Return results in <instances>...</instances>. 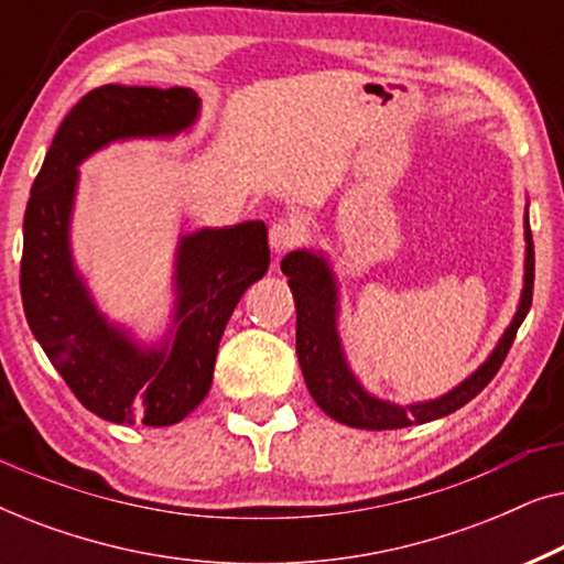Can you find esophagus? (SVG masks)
Returning a JSON list of instances; mask_svg holds the SVG:
<instances>
[{"instance_id":"obj_1","label":"esophagus","mask_w":564,"mask_h":564,"mask_svg":"<svg viewBox=\"0 0 564 564\" xmlns=\"http://www.w3.org/2000/svg\"><path fill=\"white\" fill-rule=\"evenodd\" d=\"M303 228H300V223L295 220H276L272 223V228H269V246H272L274 253H284L290 249H295V246L303 243Z\"/></svg>"}]
</instances>
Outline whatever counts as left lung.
<instances>
[{
  "label": "left lung",
  "mask_w": 564,
  "mask_h": 564,
  "mask_svg": "<svg viewBox=\"0 0 564 564\" xmlns=\"http://www.w3.org/2000/svg\"><path fill=\"white\" fill-rule=\"evenodd\" d=\"M523 236H527V264H523L527 272H523L521 303L511 326L500 336L490 357L465 382H459L457 388L442 398L413 405L388 403V400L369 395L361 388L349 369V361H346L341 349V338H338V288L334 269L328 267L323 253L305 249L288 253L282 259V272L290 276L288 282L297 307V359L307 390H311L315 403L321 405V411L338 423H346V426L388 431L444 419L457 408L467 405L477 392H482L485 384L496 377L500 365H503L516 330H519L531 307V295H534V241H531L529 215Z\"/></svg>",
  "instance_id": "8db88e82"
}]
</instances>
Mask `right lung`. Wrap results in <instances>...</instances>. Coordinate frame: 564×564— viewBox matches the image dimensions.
Segmentation results:
<instances>
[{
    "label": "right lung",
    "mask_w": 564,
    "mask_h": 564,
    "mask_svg": "<svg viewBox=\"0 0 564 564\" xmlns=\"http://www.w3.org/2000/svg\"><path fill=\"white\" fill-rule=\"evenodd\" d=\"M192 89H91L61 122L30 189L20 292L28 326L79 403L112 423L172 426L203 403L226 323L269 269L267 226L203 228L176 249V305L164 341L145 349L97 311L76 272L68 226L79 166L126 138H172L197 120Z\"/></svg>",
    "instance_id": "add662e5"
}]
</instances>
